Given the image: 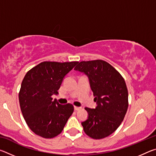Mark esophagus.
<instances>
[{"label":"esophagus","mask_w":156,"mask_h":156,"mask_svg":"<svg viewBox=\"0 0 156 156\" xmlns=\"http://www.w3.org/2000/svg\"><path fill=\"white\" fill-rule=\"evenodd\" d=\"M81 109V107H74V110L75 111H78V110H79V109Z\"/></svg>","instance_id":"34e87169"}]
</instances>
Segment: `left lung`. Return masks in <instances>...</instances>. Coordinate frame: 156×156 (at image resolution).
<instances>
[{
    "mask_svg": "<svg viewBox=\"0 0 156 156\" xmlns=\"http://www.w3.org/2000/svg\"><path fill=\"white\" fill-rule=\"evenodd\" d=\"M87 75L93 91L95 109L85 107L88 118L82 122L84 133L94 139L113 133L125 118L128 109V90L120 73L102 60L82 61L74 68Z\"/></svg>",
    "mask_w": 156,
    "mask_h": 156,
    "instance_id": "obj_1",
    "label": "left lung"
}]
</instances>
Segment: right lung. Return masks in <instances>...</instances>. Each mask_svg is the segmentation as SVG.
I'll return each mask as SVG.
<instances>
[{"label":"right lung","instance_id":"add662e5","mask_svg":"<svg viewBox=\"0 0 156 156\" xmlns=\"http://www.w3.org/2000/svg\"><path fill=\"white\" fill-rule=\"evenodd\" d=\"M78 63L45 61L26 73L18 95L20 107L26 123L36 135L54 138L72 115V104L60 105L51 96L58 94L65 76Z\"/></svg>","mask_w":156,"mask_h":156}]
</instances>
